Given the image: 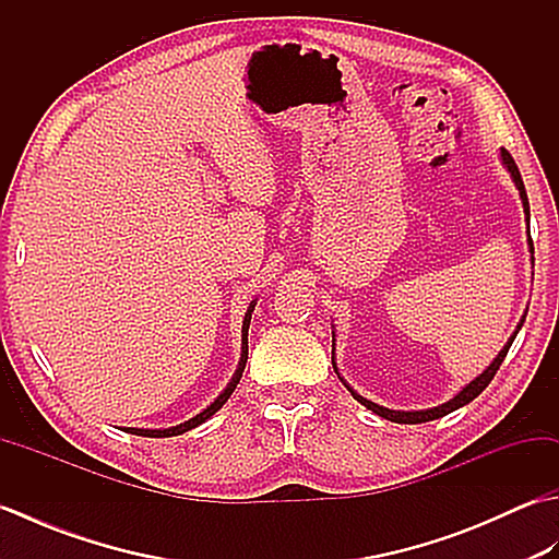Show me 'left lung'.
Listing matches in <instances>:
<instances>
[{"mask_svg":"<svg viewBox=\"0 0 559 559\" xmlns=\"http://www.w3.org/2000/svg\"><path fill=\"white\" fill-rule=\"evenodd\" d=\"M502 163L507 165V170L512 173V180H514V185H516V189H519V197H521V204H524V213H526V221H528V197H526V187H524V180H521V173H519V168H516V163H514V158H512V153H509L507 148H502ZM528 245H531V252H533V240L528 237ZM524 324V322H521ZM521 324H519V329H521ZM516 336V334H514ZM514 336L509 338V343L507 346L500 350V355H497L495 358V362L488 367V370H485L480 377H476L473 379V382L461 391V394H456L454 399L451 401H447V403H442V406H437V408H430V411H389V408H384V406H377V403H372V401H367V399H362V396H358L355 394V391L348 386V391L353 394V399H358L365 408H370L372 413H377V415H382V418H386V420H391V423H403V425H415V423H427V420H437V418H442V415H447V413H451V411H456V408H461V406H466V403H471L473 399H476L480 391L488 386L490 382H492V377L497 374V370H500V365L504 362V358H507V353H509V348H512V343H514ZM334 370H336V362H334ZM336 374H338V370H336Z\"/></svg>","mask_w":559,"mask_h":559,"instance_id":"obj_1","label":"left lung"}]
</instances>
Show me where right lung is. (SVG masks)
<instances>
[{"mask_svg":"<svg viewBox=\"0 0 559 559\" xmlns=\"http://www.w3.org/2000/svg\"><path fill=\"white\" fill-rule=\"evenodd\" d=\"M252 310H254V305L249 307L247 310V314H245V324H242V358H240V367H237V372H235V377H233V382L225 386V391L223 394L211 403V406L206 408V411H201L199 415H194L192 420H187V423H182V425H177V427H168V430H139V427H127V432H132V435H139V437H175V435H182V432H187V430H192V427H197V425H201L204 420H209L213 413H216L225 401L230 399V394L235 391V386L240 384V377H242V372H245V365H247V329H249V319H252Z\"/></svg>","mask_w":559,"mask_h":559,"instance_id":"obj_1","label":"right lung"}]
</instances>
